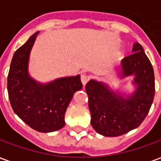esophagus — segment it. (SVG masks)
<instances>
[{
    "label": "esophagus",
    "mask_w": 161,
    "mask_h": 161,
    "mask_svg": "<svg viewBox=\"0 0 161 161\" xmlns=\"http://www.w3.org/2000/svg\"><path fill=\"white\" fill-rule=\"evenodd\" d=\"M81 81H82L84 85L87 84V82L89 81V77H88L87 74H82L81 75Z\"/></svg>",
    "instance_id": "34e87169"
}]
</instances>
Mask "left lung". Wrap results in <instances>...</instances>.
<instances>
[{
  "mask_svg": "<svg viewBox=\"0 0 161 161\" xmlns=\"http://www.w3.org/2000/svg\"><path fill=\"white\" fill-rule=\"evenodd\" d=\"M133 52L121 61V77L135 75L137 89L129 97L124 99L95 80L85 85L91 123L100 135L114 137L138 128L151 108L155 93L152 64L138 42L134 43Z\"/></svg>",
  "mask_w": 161,
  "mask_h": 161,
  "instance_id": "obj_1",
  "label": "left lung"
}]
</instances>
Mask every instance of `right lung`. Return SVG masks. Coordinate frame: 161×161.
<instances>
[{
    "instance_id": "obj_1",
    "label": "right lung",
    "mask_w": 161,
    "mask_h": 161,
    "mask_svg": "<svg viewBox=\"0 0 161 161\" xmlns=\"http://www.w3.org/2000/svg\"><path fill=\"white\" fill-rule=\"evenodd\" d=\"M38 33L33 34L14 54L8 75V92L16 115L34 130L47 133L64 126L67 107L83 84L79 75L59 78L46 85L28 76L29 53Z\"/></svg>"
}]
</instances>
